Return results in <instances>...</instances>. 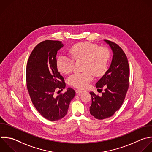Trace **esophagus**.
<instances>
[{
  "mask_svg": "<svg viewBox=\"0 0 152 152\" xmlns=\"http://www.w3.org/2000/svg\"><path fill=\"white\" fill-rule=\"evenodd\" d=\"M76 93L77 94H80V93H82L84 91L83 90H80V89H77V90H76Z\"/></svg>",
  "mask_w": 152,
  "mask_h": 152,
  "instance_id": "esophagus-1",
  "label": "esophagus"
}]
</instances>
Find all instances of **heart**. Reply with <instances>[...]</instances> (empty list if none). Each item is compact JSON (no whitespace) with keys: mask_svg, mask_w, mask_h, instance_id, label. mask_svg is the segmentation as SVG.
<instances>
[{"mask_svg":"<svg viewBox=\"0 0 152 152\" xmlns=\"http://www.w3.org/2000/svg\"><path fill=\"white\" fill-rule=\"evenodd\" d=\"M69 53L75 61L83 60V69L81 73H75L68 79V84L79 88L86 87L93 79V74L99 77L103 75L107 69L110 59V52L106 48H99L96 44L81 42L73 45ZM56 66L59 71L69 74L73 68V61L65 55H60L56 60Z\"/></svg>","mask_w":152,"mask_h":152,"instance_id":"heart-1","label":"heart"}]
</instances>
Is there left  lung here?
I'll use <instances>...</instances> for the list:
<instances>
[{
    "mask_svg": "<svg viewBox=\"0 0 152 152\" xmlns=\"http://www.w3.org/2000/svg\"><path fill=\"white\" fill-rule=\"evenodd\" d=\"M104 41L113 52L108 70L96 84L99 92H102V88L104 91L101 96L90 92L91 96L90 113L98 119L112 116L120 108L129 86V68L124 52L117 44L107 40Z\"/></svg>",
    "mask_w": 152,
    "mask_h": 152,
    "instance_id": "obj_1",
    "label": "left lung"
}]
</instances>
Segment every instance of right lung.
Masks as SVG:
<instances>
[{"mask_svg": "<svg viewBox=\"0 0 152 152\" xmlns=\"http://www.w3.org/2000/svg\"><path fill=\"white\" fill-rule=\"evenodd\" d=\"M64 47L60 41L45 40L38 44L32 51L26 68L27 89L37 111L46 119L55 121L67 113L69 103L75 91L68 88L66 91L56 96L66 84L58 71L56 55Z\"/></svg>", "mask_w": 152, "mask_h": 152, "instance_id": "right-lung-1", "label": "right lung"}]
</instances>
